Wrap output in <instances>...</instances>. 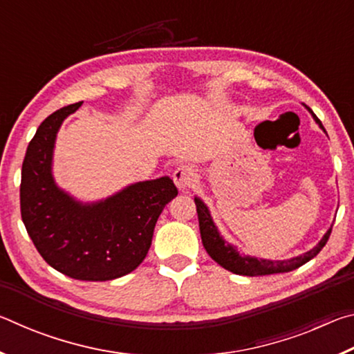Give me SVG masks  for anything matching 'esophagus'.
Here are the masks:
<instances>
[{"label": "esophagus", "instance_id": "obj_1", "mask_svg": "<svg viewBox=\"0 0 354 354\" xmlns=\"http://www.w3.org/2000/svg\"><path fill=\"white\" fill-rule=\"evenodd\" d=\"M195 173L189 165H178L176 170L173 171V181L179 190H187L195 181Z\"/></svg>", "mask_w": 354, "mask_h": 354}]
</instances>
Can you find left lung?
<instances>
[{
  "label": "left lung",
  "instance_id": "8db88e82",
  "mask_svg": "<svg viewBox=\"0 0 354 354\" xmlns=\"http://www.w3.org/2000/svg\"><path fill=\"white\" fill-rule=\"evenodd\" d=\"M310 115L315 120V123L325 131L323 124L319 118L315 117V113L309 109ZM326 133V131H325ZM195 205H196V212H198V221H200V232H201V242L203 247L206 248L207 254L212 257V259L221 266L226 270H230L236 274H243V277H263V274H273V273H286L292 272L295 268L301 267L303 263L309 262L313 257L320 253V250L325 247L329 234H331L333 226L325 232V236L320 239V242L315 245L313 250L306 251V253L299 254L297 257H290L287 261H270V259H259V257L242 254L234 245L227 243L215 226L214 220L211 217V212H209L207 206L203 203L201 198L195 196Z\"/></svg>",
  "mask_w": 354,
  "mask_h": 354
}]
</instances>
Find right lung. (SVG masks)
<instances>
[{"mask_svg": "<svg viewBox=\"0 0 354 354\" xmlns=\"http://www.w3.org/2000/svg\"><path fill=\"white\" fill-rule=\"evenodd\" d=\"M81 104L53 112L29 142L21 167V220L40 256L57 272L81 281H109L145 259L156 221L178 189L162 176L82 203L59 187L53 176L56 136Z\"/></svg>", "mask_w": 354, "mask_h": 354, "instance_id": "right-lung-1", "label": "right lung"}]
</instances>
